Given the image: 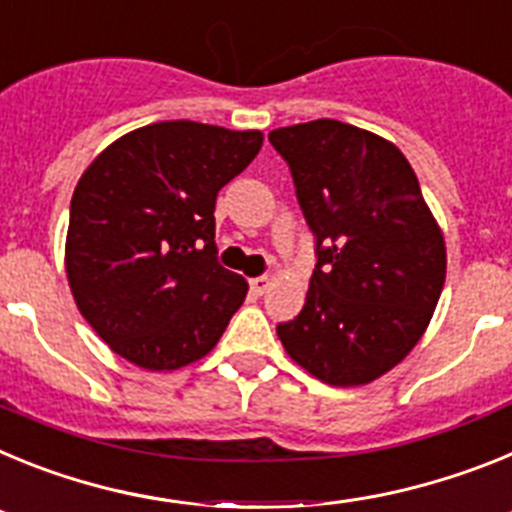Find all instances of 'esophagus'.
<instances>
[{
    "label": "esophagus",
    "mask_w": 512,
    "mask_h": 512,
    "mask_svg": "<svg viewBox=\"0 0 512 512\" xmlns=\"http://www.w3.org/2000/svg\"><path fill=\"white\" fill-rule=\"evenodd\" d=\"M269 277H253L248 279V287H251L253 295H264L266 289H269Z\"/></svg>",
    "instance_id": "obj_1"
}]
</instances>
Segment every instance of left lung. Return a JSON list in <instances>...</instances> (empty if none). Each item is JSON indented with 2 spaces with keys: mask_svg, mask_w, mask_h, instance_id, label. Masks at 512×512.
I'll return each mask as SVG.
<instances>
[{
  "mask_svg": "<svg viewBox=\"0 0 512 512\" xmlns=\"http://www.w3.org/2000/svg\"><path fill=\"white\" fill-rule=\"evenodd\" d=\"M269 143L315 238L305 305L279 341L333 387L372 382L420 341L446 279L418 176L390 140L328 117L271 130Z\"/></svg>",
  "mask_w": 512,
  "mask_h": 512,
  "instance_id": "left-lung-1",
  "label": "left lung"
}]
</instances>
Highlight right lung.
<instances>
[{"label":"right lung","instance_id":"obj_1","mask_svg":"<svg viewBox=\"0 0 512 512\" xmlns=\"http://www.w3.org/2000/svg\"><path fill=\"white\" fill-rule=\"evenodd\" d=\"M259 130L164 120L94 158L71 197L66 274L81 315L122 359L169 372L220 341L246 279L217 261V192L251 164Z\"/></svg>","mask_w":512,"mask_h":512}]
</instances>
